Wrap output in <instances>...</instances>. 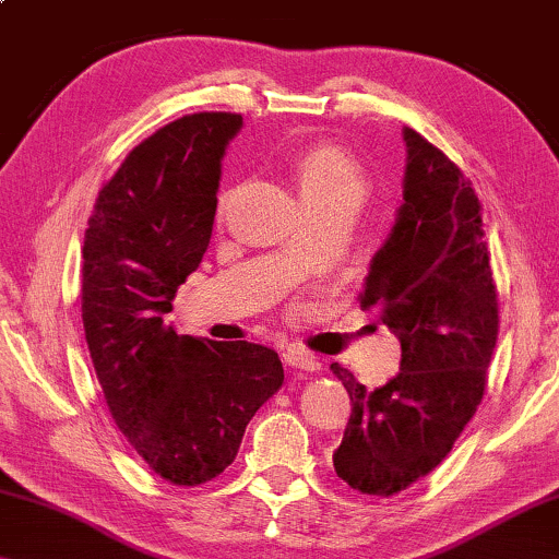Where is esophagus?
<instances>
[{"instance_id":"esophagus-1","label":"esophagus","mask_w":559,"mask_h":559,"mask_svg":"<svg viewBox=\"0 0 559 559\" xmlns=\"http://www.w3.org/2000/svg\"><path fill=\"white\" fill-rule=\"evenodd\" d=\"M282 357H285V362H287L289 367H295V369H307V372H314V369H320V367H322L320 357L309 355L307 349L297 347V345L287 347V349H285V355H282Z\"/></svg>"}]
</instances>
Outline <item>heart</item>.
<instances>
[{
    "label": "heart",
    "mask_w": 559,
    "mask_h": 559,
    "mask_svg": "<svg viewBox=\"0 0 559 559\" xmlns=\"http://www.w3.org/2000/svg\"><path fill=\"white\" fill-rule=\"evenodd\" d=\"M295 179L302 200L314 204L328 197L342 192L365 190V171L357 165L355 157H349L345 150L334 144H317L299 154L295 162Z\"/></svg>",
    "instance_id": "1"
}]
</instances>
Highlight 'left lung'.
<instances>
[{"instance_id": "left-lung-1", "label": "left lung", "mask_w": 559, "mask_h": 559, "mask_svg": "<svg viewBox=\"0 0 559 559\" xmlns=\"http://www.w3.org/2000/svg\"><path fill=\"white\" fill-rule=\"evenodd\" d=\"M394 225L369 262L359 307L400 340V372L369 392L337 362L352 400L334 472L365 495H394L448 457L485 394L497 342V292L469 179L405 127Z\"/></svg>"}]
</instances>
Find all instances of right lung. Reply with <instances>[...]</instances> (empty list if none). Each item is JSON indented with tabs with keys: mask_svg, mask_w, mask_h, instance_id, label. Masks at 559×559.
Returning a JSON list of instances; mask_svg holds the SVG:
<instances>
[{
	"mask_svg": "<svg viewBox=\"0 0 559 559\" xmlns=\"http://www.w3.org/2000/svg\"><path fill=\"white\" fill-rule=\"evenodd\" d=\"M242 117L200 111L134 147L84 231L82 322L107 407L134 452L194 487L237 457L254 412L282 388L277 352L177 334L165 314L210 247L222 159Z\"/></svg>",
	"mask_w": 559,
	"mask_h": 559,
	"instance_id": "add662e5",
	"label": "right lung"
}]
</instances>
